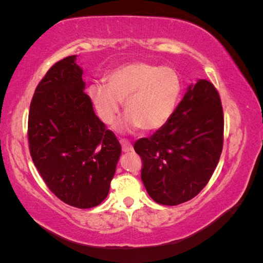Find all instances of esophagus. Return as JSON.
<instances>
[{"mask_svg":"<svg viewBox=\"0 0 263 263\" xmlns=\"http://www.w3.org/2000/svg\"><path fill=\"white\" fill-rule=\"evenodd\" d=\"M119 142H121V145H122L123 152H130V151L133 149L132 144L127 139H121L119 140Z\"/></svg>","mask_w":263,"mask_h":263,"instance_id":"1","label":"esophagus"}]
</instances>
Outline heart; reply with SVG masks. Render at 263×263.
I'll return each instance as SVG.
<instances>
[{
    "label": "heart",
    "mask_w": 263,
    "mask_h": 263,
    "mask_svg": "<svg viewBox=\"0 0 263 263\" xmlns=\"http://www.w3.org/2000/svg\"><path fill=\"white\" fill-rule=\"evenodd\" d=\"M181 92V80L174 69L147 62H132L114 69L106 84L94 83L88 95L101 121L112 124L124 102L127 114L122 130H159L174 112Z\"/></svg>",
    "instance_id": "1"
}]
</instances>
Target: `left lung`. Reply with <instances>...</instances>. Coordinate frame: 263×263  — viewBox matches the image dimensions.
I'll use <instances>...</instances> for the list:
<instances>
[{"label":"left lung","instance_id":"1","mask_svg":"<svg viewBox=\"0 0 263 263\" xmlns=\"http://www.w3.org/2000/svg\"><path fill=\"white\" fill-rule=\"evenodd\" d=\"M222 141L219 94L211 82L198 80L162 127L135 142L142 183L153 201L177 205L201 193L219 161Z\"/></svg>","mask_w":263,"mask_h":263}]
</instances>
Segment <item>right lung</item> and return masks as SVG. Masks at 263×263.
Here are the masks:
<instances>
[{
    "instance_id": "obj_1",
    "label": "right lung",
    "mask_w": 263,
    "mask_h": 263,
    "mask_svg": "<svg viewBox=\"0 0 263 263\" xmlns=\"http://www.w3.org/2000/svg\"><path fill=\"white\" fill-rule=\"evenodd\" d=\"M77 55L58 61L38 83L30 104V154L44 182L62 202L99 205L109 194L121 144L84 92Z\"/></svg>"
}]
</instances>
